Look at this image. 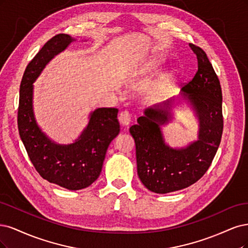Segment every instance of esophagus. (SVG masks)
I'll return each mask as SVG.
<instances>
[{
  "label": "esophagus",
  "instance_id": "esophagus-1",
  "mask_svg": "<svg viewBox=\"0 0 248 248\" xmlns=\"http://www.w3.org/2000/svg\"><path fill=\"white\" fill-rule=\"evenodd\" d=\"M118 121L121 123L122 125L127 126L131 124V114L129 111H123V112L119 113Z\"/></svg>",
  "mask_w": 248,
  "mask_h": 248
}]
</instances>
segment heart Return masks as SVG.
I'll use <instances>...</instances> for the list:
<instances>
[{"label": "heart", "instance_id": "1", "mask_svg": "<svg viewBox=\"0 0 248 248\" xmlns=\"http://www.w3.org/2000/svg\"><path fill=\"white\" fill-rule=\"evenodd\" d=\"M171 81H172V78L170 75H165L159 82L157 83V85L155 86V89L153 93V98L154 99H158L159 97H162L164 94V93L169 89L170 85H171Z\"/></svg>", "mask_w": 248, "mask_h": 248}]
</instances>
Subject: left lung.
Masks as SVG:
<instances>
[{"instance_id": "left-lung-1", "label": "left lung", "mask_w": 248, "mask_h": 248, "mask_svg": "<svg viewBox=\"0 0 248 248\" xmlns=\"http://www.w3.org/2000/svg\"><path fill=\"white\" fill-rule=\"evenodd\" d=\"M189 46L197 55L198 71L182 87V99L198 117V140L181 148L165 142L161 125L171 122L173 99L145 109L138 124L130 127L138 176L147 189L156 194L180 190L197 182L208 170L221 139L222 93L218 77L205 51L194 44Z\"/></svg>"}]
</instances>
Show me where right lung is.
<instances>
[{"instance_id": "obj_1", "label": "right lung", "mask_w": 248, "mask_h": 248, "mask_svg": "<svg viewBox=\"0 0 248 248\" xmlns=\"http://www.w3.org/2000/svg\"><path fill=\"white\" fill-rule=\"evenodd\" d=\"M75 41L59 34L47 41L23 73L17 124L19 136L31 164L41 177L70 190L90 186L100 176L106 151L119 133L116 108H98L74 143L68 145L51 141L37 124L33 110V83L57 54Z\"/></svg>"}]
</instances>
